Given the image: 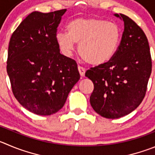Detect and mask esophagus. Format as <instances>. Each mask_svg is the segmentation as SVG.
<instances>
[{"instance_id": "1", "label": "esophagus", "mask_w": 155, "mask_h": 155, "mask_svg": "<svg viewBox=\"0 0 155 155\" xmlns=\"http://www.w3.org/2000/svg\"><path fill=\"white\" fill-rule=\"evenodd\" d=\"M78 69H79V74H80V76H82V77H83V76H85V73H86V69H85V68H83L82 66H78Z\"/></svg>"}]
</instances>
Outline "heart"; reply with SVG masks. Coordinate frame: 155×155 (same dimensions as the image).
Here are the masks:
<instances>
[{"instance_id":"1","label":"heart","mask_w":155,"mask_h":155,"mask_svg":"<svg viewBox=\"0 0 155 155\" xmlns=\"http://www.w3.org/2000/svg\"><path fill=\"white\" fill-rule=\"evenodd\" d=\"M121 38L119 26L97 18H77L67 24V33L59 32L56 41L62 53L70 56L75 43L86 63L99 66L110 61L118 50Z\"/></svg>"}]
</instances>
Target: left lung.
<instances>
[{"mask_svg": "<svg viewBox=\"0 0 155 155\" xmlns=\"http://www.w3.org/2000/svg\"><path fill=\"white\" fill-rule=\"evenodd\" d=\"M115 16L122 19L125 26L116 53L109 62L86 72V76L94 84L91 105L106 118L125 116L141 103L152 66L144 31L126 15Z\"/></svg>", "mask_w": 155, "mask_h": 155, "instance_id": "8db88e82", "label": "left lung"}]
</instances>
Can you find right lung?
Here are the masks:
<instances>
[{"label": "right lung", "mask_w": 155, "mask_h": 155, "mask_svg": "<svg viewBox=\"0 0 155 155\" xmlns=\"http://www.w3.org/2000/svg\"><path fill=\"white\" fill-rule=\"evenodd\" d=\"M66 11L32 12L10 40L7 72L12 92L22 106L37 115L61 109L80 79L76 62L61 54L56 41Z\"/></svg>", "instance_id": "obj_1"}]
</instances>
